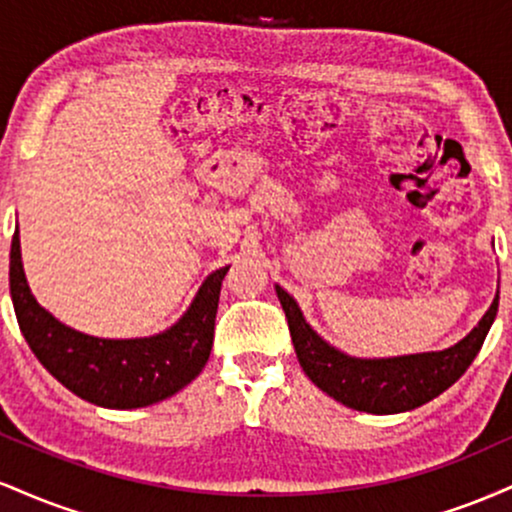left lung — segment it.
<instances>
[{"mask_svg":"<svg viewBox=\"0 0 512 512\" xmlns=\"http://www.w3.org/2000/svg\"><path fill=\"white\" fill-rule=\"evenodd\" d=\"M276 296L289 320L293 346L305 375L337 402L368 414H397L416 409L448 390L472 366L498 313L496 296L479 325L462 342L445 351L363 361L344 356L342 351L322 342L303 320L296 301L281 286H276Z\"/></svg>","mask_w":512,"mask_h":512,"instance_id":"left-lung-1","label":"left lung"}]
</instances>
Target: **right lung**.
<instances>
[{"mask_svg": "<svg viewBox=\"0 0 512 512\" xmlns=\"http://www.w3.org/2000/svg\"><path fill=\"white\" fill-rule=\"evenodd\" d=\"M9 289L28 346L60 383L86 402L137 409L161 402L202 373L214 342L221 281L216 269L178 325L149 339H96L74 332L40 308L21 267L19 231L11 238Z\"/></svg>", "mask_w": 512, "mask_h": 512, "instance_id": "right-lung-1", "label": "right lung"}]
</instances>
